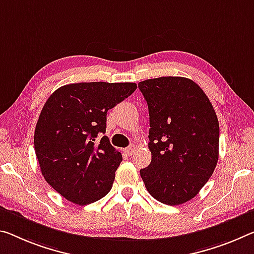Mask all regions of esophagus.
<instances>
[{
  "instance_id": "34e87169",
  "label": "esophagus",
  "mask_w": 254,
  "mask_h": 254,
  "mask_svg": "<svg viewBox=\"0 0 254 254\" xmlns=\"http://www.w3.org/2000/svg\"><path fill=\"white\" fill-rule=\"evenodd\" d=\"M135 149H136L135 144H131V146H128L127 148L124 149V154H126L127 156H132V155H133Z\"/></svg>"
}]
</instances>
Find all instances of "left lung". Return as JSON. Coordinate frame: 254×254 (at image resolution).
Returning <instances> with one entry per match:
<instances>
[{
	"instance_id": "1",
	"label": "left lung",
	"mask_w": 254,
	"mask_h": 254,
	"mask_svg": "<svg viewBox=\"0 0 254 254\" xmlns=\"http://www.w3.org/2000/svg\"><path fill=\"white\" fill-rule=\"evenodd\" d=\"M149 110L151 163L140 170L148 192L178 206L198 194L218 162L219 123L194 81L162 76L139 82Z\"/></svg>"
}]
</instances>
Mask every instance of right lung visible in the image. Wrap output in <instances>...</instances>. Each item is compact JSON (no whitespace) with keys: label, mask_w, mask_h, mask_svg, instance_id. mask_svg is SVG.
Masks as SVG:
<instances>
[{"label":"right lung","mask_w":254,"mask_h":254,"mask_svg":"<svg viewBox=\"0 0 254 254\" xmlns=\"http://www.w3.org/2000/svg\"><path fill=\"white\" fill-rule=\"evenodd\" d=\"M136 89L132 82H80L50 96L36 124L34 146L46 182L63 198L84 206L111 191L121 152L106 135L108 110Z\"/></svg>","instance_id":"1"}]
</instances>
